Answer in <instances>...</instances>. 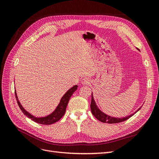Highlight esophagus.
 I'll return each instance as SVG.
<instances>
[{
  "label": "esophagus",
  "mask_w": 159,
  "mask_h": 159,
  "mask_svg": "<svg viewBox=\"0 0 159 159\" xmlns=\"http://www.w3.org/2000/svg\"><path fill=\"white\" fill-rule=\"evenodd\" d=\"M81 84L84 85H87L90 84V81H89V80L88 78H85L83 80H81Z\"/></svg>",
  "instance_id": "obj_1"
}]
</instances>
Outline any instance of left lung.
<instances>
[{
  "mask_svg": "<svg viewBox=\"0 0 159 159\" xmlns=\"http://www.w3.org/2000/svg\"><path fill=\"white\" fill-rule=\"evenodd\" d=\"M90 107H91V113L93 115V116L97 119L98 120H99V121L103 122V123H121L123 121H126L128 119H129L131 117H132L133 115L136 113L138 111L141 109V107L139 108L136 112H134V113L131 114L129 115V116L126 117H123V118H116V117H113L109 116V115L105 114L104 113H103L102 111H100L99 109V108L98 107L97 105H96L95 100L93 99V93H91V105H90Z\"/></svg>",
  "mask_w": 159,
  "mask_h": 159,
  "instance_id": "left-lung-1",
  "label": "left lung"
}]
</instances>
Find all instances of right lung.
Wrapping results in <instances>:
<instances>
[{"label": "right lung", "instance_id": "right-lung-1", "mask_svg": "<svg viewBox=\"0 0 159 159\" xmlns=\"http://www.w3.org/2000/svg\"><path fill=\"white\" fill-rule=\"evenodd\" d=\"M77 89H78V85H74V87H72L71 89H70L64 94L63 97L61 98L59 105H57V107L54 110V112L52 113L50 115H48V116H46V117H39V118L33 116V115H32L30 113L27 112L23 108L20 103L19 102L18 99L17 98L16 90H15V95H16V99L19 107H20L22 113L25 114L27 117L31 119L32 121H34L37 123L42 124V125H51V124L54 123L57 121H58L59 120L64 116V115L65 114V112H66L67 105H68V103L69 102V100L71 98V96L72 95V94L74 93V91H75V90Z\"/></svg>", "mask_w": 159, "mask_h": 159}]
</instances>
